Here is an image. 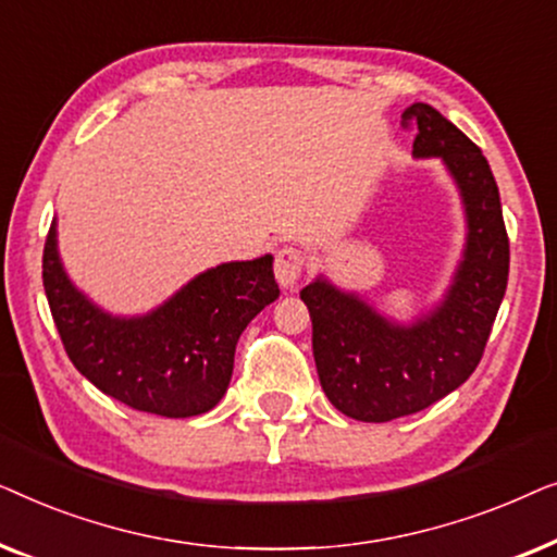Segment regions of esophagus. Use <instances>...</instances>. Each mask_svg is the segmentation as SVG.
Instances as JSON below:
<instances>
[{"mask_svg": "<svg viewBox=\"0 0 557 557\" xmlns=\"http://www.w3.org/2000/svg\"><path fill=\"white\" fill-rule=\"evenodd\" d=\"M304 265H307V256L299 248H281L276 253V263H273V273L276 281L284 288H294L296 281L301 278Z\"/></svg>", "mask_w": 557, "mask_h": 557, "instance_id": "34e87169", "label": "esophagus"}]
</instances>
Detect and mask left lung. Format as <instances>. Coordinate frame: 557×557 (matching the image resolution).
I'll return each mask as SVG.
<instances>
[{"mask_svg":"<svg viewBox=\"0 0 557 557\" xmlns=\"http://www.w3.org/2000/svg\"><path fill=\"white\" fill-rule=\"evenodd\" d=\"M403 119L418 126L413 157L441 159L463 205L467 240L444 299L403 324L326 276L301 288L322 391L339 413L364 423L418 413L467 383L509 273L499 189L482 149L429 103H413Z\"/></svg>","mask_w":557,"mask_h":557,"instance_id":"1","label":"left lung"}]
</instances>
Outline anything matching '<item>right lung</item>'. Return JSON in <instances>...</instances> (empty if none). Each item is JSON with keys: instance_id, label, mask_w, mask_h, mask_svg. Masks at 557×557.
Listing matches in <instances>:
<instances>
[{"instance_id": "1", "label": "right lung", "mask_w": 557, "mask_h": 557, "mask_svg": "<svg viewBox=\"0 0 557 557\" xmlns=\"http://www.w3.org/2000/svg\"><path fill=\"white\" fill-rule=\"evenodd\" d=\"M42 284L65 352L98 391L134 410L164 418L208 413L233 375L238 337L278 299L273 256L220 263L197 273L157 309L116 317L67 276L52 220Z\"/></svg>"}]
</instances>
